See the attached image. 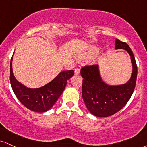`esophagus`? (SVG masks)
<instances>
[{
  "label": "esophagus",
  "instance_id": "obj_1",
  "mask_svg": "<svg viewBox=\"0 0 147 147\" xmlns=\"http://www.w3.org/2000/svg\"><path fill=\"white\" fill-rule=\"evenodd\" d=\"M80 73V69L79 68H75V75H79Z\"/></svg>",
  "mask_w": 147,
  "mask_h": 147
}]
</instances>
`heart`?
I'll return each mask as SVG.
<instances>
[{
	"instance_id": "1",
	"label": "heart",
	"mask_w": 147,
	"mask_h": 147,
	"mask_svg": "<svg viewBox=\"0 0 147 147\" xmlns=\"http://www.w3.org/2000/svg\"><path fill=\"white\" fill-rule=\"evenodd\" d=\"M98 53V49L96 47H90L88 49L87 52L85 53L80 57L81 59H90L96 57Z\"/></svg>"
}]
</instances>
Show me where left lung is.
<instances>
[{"label":"left lung","instance_id":"8db88e82","mask_svg":"<svg viewBox=\"0 0 147 147\" xmlns=\"http://www.w3.org/2000/svg\"><path fill=\"white\" fill-rule=\"evenodd\" d=\"M115 49H123L129 54L132 73L125 84L109 85L102 79L98 65L81 68L84 78L82 97L89 112L97 117H107L116 114L127 103L134 92L137 78V66L129 46L116 39Z\"/></svg>","mask_w":147,"mask_h":147}]
</instances>
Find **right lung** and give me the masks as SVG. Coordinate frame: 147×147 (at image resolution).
Wrapping results in <instances>:
<instances>
[{
  "mask_svg": "<svg viewBox=\"0 0 147 147\" xmlns=\"http://www.w3.org/2000/svg\"><path fill=\"white\" fill-rule=\"evenodd\" d=\"M13 56L10 61V83L17 98L30 110L35 112H47L61 95L66 88L67 81L74 75V70L59 72L52 81L45 86L38 88H30L19 82L13 75L12 70Z\"/></svg>",
  "mask_w": 147,
  "mask_h": 147,
  "instance_id": "right-lung-1",
  "label": "right lung"
}]
</instances>
